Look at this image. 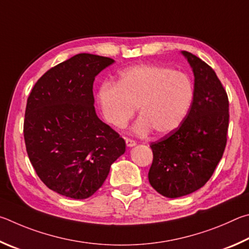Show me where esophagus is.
Returning <instances> with one entry per match:
<instances>
[{
	"mask_svg": "<svg viewBox=\"0 0 249 249\" xmlns=\"http://www.w3.org/2000/svg\"><path fill=\"white\" fill-rule=\"evenodd\" d=\"M125 144H127V146H129V147H131V146H134L137 144V142L134 141V140H132V139H129V138H127L125 139Z\"/></svg>",
	"mask_w": 249,
	"mask_h": 249,
	"instance_id": "esophagus-1",
	"label": "esophagus"
}]
</instances>
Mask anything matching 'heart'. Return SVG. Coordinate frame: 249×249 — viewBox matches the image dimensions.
<instances>
[{"label":"heart","mask_w":249,"mask_h":249,"mask_svg":"<svg viewBox=\"0 0 249 249\" xmlns=\"http://www.w3.org/2000/svg\"><path fill=\"white\" fill-rule=\"evenodd\" d=\"M98 103L112 127L122 129L136 113L134 131L158 134L175 131L188 116L195 99V86L186 73L158 64H142L121 70L118 80L99 86Z\"/></svg>","instance_id":"1"}]
</instances>
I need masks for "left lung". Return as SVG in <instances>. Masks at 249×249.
Segmentation results:
<instances>
[{
	"label": "left lung",
	"instance_id": "left-lung-1",
	"mask_svg": "<svg viewBox=\"0 0 249 249\" xmlns=\"http://www.w3.org/2000/svg\"><path fill=\"white\" fill-rule=\"evenodd\" d=\"M195 74V99L175 131L152 142L151 186L164 197L179 198L207 184L223 156L230 121L229 97L210 65L182 51Z\"/></svg>",
	"mask_w": 249,
	"mask_h": 249
}]
</instances>
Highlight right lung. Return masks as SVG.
Masks as SVG:
<instances>
[{
    "instance_id": "right-lung-1",
    "label": "right lung",
    "mask_w": 249,
    "mask_h": 249,
    "mask_svg": "<svg viewBox=\"0 0 249 249\" xmlns=\"http://www.w3.org/2000/svg\"><path fill=\"white\" fill-rule=\"evenodd\" d=\"M113 63L80 53L43 74L28 96L24 139L35 172L48 188L72 199L93 196L124 153L125 142L95 112V76Z\"/></svg>"
}]
</instances>
